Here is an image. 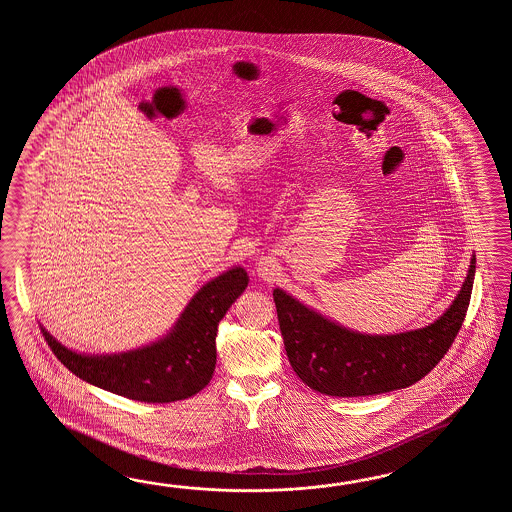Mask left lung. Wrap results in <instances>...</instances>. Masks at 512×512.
<instances>
[{
  "instance_id": "1",
  "label": "left lung",
  "mask_w": 512,
  "mask_h": 512,
  "mask_svg": "<svg viewBox=\"0 0 512 512\" xmlns=\"http://www.w3.org/2000/svg\"><path fill=\"white\" fill-rule=\"evenodd\" d=\"M476 272L470 260L456 300L430 326L397 335H362L274 289L283 344L294 373L315 392L366 397L408 388L443 359L467 315Z\"/></svg>"
}]
</instances>
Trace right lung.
Segmentation results:
<instances>
[{
    "mask_svg": "<svg viewBox=\"0 0 512 512\" xmlns=\"http://www.w3.org/2000/svg\"><path fill=\"white\" fill-rule=\"evenodd\" d=\"M249 276L234 267L203 285L166 337L115 355H84L44 331L49 348L82 381L141 403H174L207 386L216 370L219 320L229 311Z\"/></svg>",
    "mask_w": 512,
    "mask_h": 512,
    "instance_id": "right-lung-1",
    "label": "right lung"
}]
</instances>
